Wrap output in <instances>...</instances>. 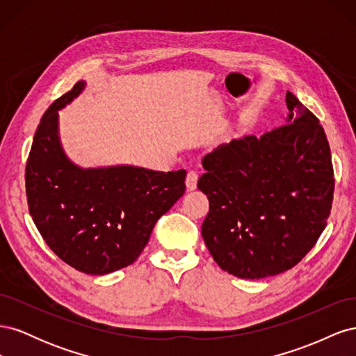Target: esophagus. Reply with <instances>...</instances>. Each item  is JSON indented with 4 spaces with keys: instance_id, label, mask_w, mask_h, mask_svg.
Here are the masks:
<instances>
[{
    "instance_id": "1",
    "label": "esophagus",
    "mask_w": 356,
    "mask_h": 356,
    "mask_svg": "<svg viewBox=\"0 0 356 356\" xmlns=\"http://www.w3.org/2000/svg\"><path fill=\"white\" fill-rule=\"evenodd\" d=\"M197 179H199V174L196 170H188V174L186 177V187L187 190H195L197 187Z\"/></svg>"
}]
</instances>
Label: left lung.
Wrapping results in <instances>:
<instances>
[{
  "label": "left lung",
  "mask_w": 356,
  "mask_h": 356,
  "mask_svg": "<svg viewBox=\"0 0 356 356\" xmlns=\"http://www.w3.org/2000/svg\"><path fill=\"white\" fill-rule=\"evenodd\" d=\"M285 124L221 144L202 160L209 212L202 236L222 270L241 279L284 273L324 232L334 170L324 127L286 92Z\"/></svg>",
  "instance_id": "obj_1"
}]
</instances>
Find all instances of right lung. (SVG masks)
<instances>
[{
    "instance_id": "obj_1",
    "label": "right lung",
    "mask_w": 356,
    "mask_h": 356,
    "mask_svg": "<svg viewBox=\"0 0 356 356\" xmlns=\"http://www.w3.org/2000/svg\"><path fill=\"white\" fill-rule=\"evenodd\" d=\"M83 88L75 83L41 117L25 169L26 199L40 234L62 261L106 275L143 252L157 220L184 195L187 172L72 165L59 144L58 110Z\"/></svg>"
}]
</instances>
